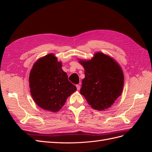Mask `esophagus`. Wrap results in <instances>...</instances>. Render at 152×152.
<instances>
[{"label": "esophagus", "instance_id": "34e87169", "mask_svg": "<svg viewBox=\"0 0 152 152\" xmlns=\"http://www.w3.org/2000/svg\"><path fill=\"white\" fill-rule=\"evenodd\" d=\"M76 87H77V90H80V84H77V85H76Z\"/></svg>", "mask_w": 152, "mask_h": 152}]
</instances>
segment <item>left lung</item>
<instances>
[{
	"mask_svg": "<svg viewBox=\"0 0 152 152\" xmlns=\"http://www.w3.org/2000/svg\"><path fill=\"white\" fill-rule=\"evenodd\" d=\"M79 63L85 70L80 94L94 110L102 111L111 107L123 90L124 77L120 65L100 52L91 60Z\"/></svg>",
	"mask_w": 152,
	"mask_h": 152,
	"instance_id": "left-lung-1",
	"label": "left lung"
}]
</instances>
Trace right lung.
<instances>
[{
	"label": "right lung",
	"mask_w": 152,
	"mask_h": 152,
	"mask_svg": "<svg viewBox=\"0 0 152 152\" xmlns=\"http://www.w3.org/2000/svg\"><path fill=\"white\" fill-rule=\"evenodd\" d=\"M61 67V62L53 54H49L39 59L30 71L31 95L35 103L44 110L59 111L68 97L77 90Z\"/></svg>",
	"instance_id": "add662e5"
}]
</instances>
